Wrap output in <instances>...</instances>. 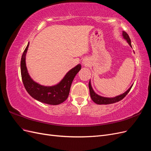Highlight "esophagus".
I'll list each match as a JSON object with an SVG mask.
<instances>
[{
	"mask_svg": "<svg viewBox=\"0 0 151 151\" xmlns=\"http://www.w3.org/2000/svg\"><path fill=\"white\" fill-rule=\"evenodd\" d=\"M83 63L84 65H89V62L86 60V59H84V60H83Z\"/></svg>",
	"mask_w": 151,
	"mask_h": 151,
	"instance_id": "esophagus-1",
	"label": "esophagus"
}]
</instances>
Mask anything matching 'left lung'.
<instances>
[{"label":"left lung","mask_w":151,"mask_h":151,"mask_svg":"<svg viewBox=\"0 0 151 151\" xmlns=\"http://www.w3.org/2000/svg\"><path fill=\"white\" fill-rule=\"evenodd\" d=\"M122 35H123V38H124L127 40L128 43H129L130 45V46L132 47L131 40H130V38L129 37V35H128L125 31H123ZM132 86L133 85H132L130 86V88L128 89L125 93H124L121 95L117 96L114 97V98H105V97L101 96H99L96 93H95V92L92 88V86H91L90 81L89 83V93H90V95H91V98L95 103H96L98 104H109L115 103L118 102L119 101H121V100L124 98L126 96V95L129 93V91H130Z\"/></svg>","instance_id":"obj_1"}]
</instances>
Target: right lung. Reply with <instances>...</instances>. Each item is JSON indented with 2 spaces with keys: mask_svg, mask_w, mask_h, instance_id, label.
<instances>
[{
  "mask_svg": "<svg viewBox=\"0 0 151 151\" xmlns=\"http://www.w3.org/2000/svg\"><path fill=\"white\" fill-rule=\"evenodd\" d=\"M29 43L22 53L21 60V73L22 81L27 92L32 98L48 104H59L67 99L70 86L75 76L81 70L78 64L68 71L63 79L58 84L53 86H44L36 83L29 76L26 65V55Z\"/></svg>",
  "mask_w": 151,
  "mask_h": 151,
  "instance_id": "add662e5",
  "label": "right lung"
}]
</instances>
